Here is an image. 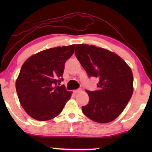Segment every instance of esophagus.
Returning a JSON list of instances; mask_svg holds the SVG:
<instances>
[{
    "mask_svg": "<svg viewBox=\"0 0 152 152\" xmlns=\"http://www.w3.org/2000/svg\"><path fill=\"white\" fill-rule=\"evenodd\" d=\"M81 91H82V89H77V90H74L73 91V92L75 93H80V92H81Z\"/></svg>",
    "mask_w": 152,
    "mask_h": 152,
    "instance_id": "34e87169",
    "label": "esophagus"
}]
</instances>
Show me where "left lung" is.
I'll return each mask as SVG.
<instances>
[{
    "label": "left lung",
    "mask_w": 152,
    "mask_h": 152,
    "mask_svg": "<svg viewBox=\"0 0 152 152\" xmlns=\"http://www.w3.org/2000/svg\"><path fill=\"white\" fill-rule=\"evenodd\" d=\"M75 53L88 75L99 79L98 90L86 91L89 102L82 107L83 113L99 123L113 121L132 96V69L117 54L93 45L77 44Z\"/></svg>",
    "instance_id": "1"
}]
</instances>
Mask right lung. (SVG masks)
Segmentation results:
<instances>
[{
  "label": "right lung",
  "instance_id": "right-lung-1",
  "mask_svg": "<svg viewBox=\"0 0 152 152\" xmlns=\"http://www.w3.org/2000/svg\"><path fill=\"white\" fill-rule=\"evenodd\" d=\"M75 44L53 48L34 54L23 64L16 81L22 107L31 118L46 121L59 115L72 92L57 86L63 80L64 64Z\"/></svg>",
  "mask_w": 152,
  "mask_h": 152
}]
</instances>
